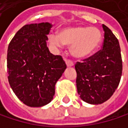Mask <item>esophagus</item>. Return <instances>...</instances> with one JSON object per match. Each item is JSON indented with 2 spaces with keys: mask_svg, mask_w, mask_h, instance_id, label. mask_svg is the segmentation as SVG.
Here are the masks:
<instances>
[{
  "mask_svg": "<svg viewBox=\"0 0 128 128\" xmlns=\"http://www.w3.org/2000/svg\"><path fill=\"white\" fill-rule=\"evenodd\" d=\"M64 61H65V63H66V64H67L68 67H72V66H74V63L70 60L64 58Z\"/></svg>",
  "mask_w": 128,
  "mask_h": 128,
  "instance_id": "esophagus-1",
  "label": "esophagus"
}]
</instances>
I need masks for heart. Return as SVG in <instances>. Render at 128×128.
<instances>
[{"instance_id":"1","label":"heart","mask_w":128,"mask_h":128,"mask_svg":"<svg viewBox=\"0 0 128 128\" xmlns=\"http://www.w3.org/2000/svg\"><path fill=\"white\" fill-rule=\"evenodd\" d=\"M51 44L70 46L72 54L76 58H86L98 48L102 40L100 29L91 27H72L60 30L58 36L52 34L49 36Z\"/></svg>"}]
</instances>
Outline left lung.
Wrapping results in <instances>:
<instances>
[{
  "mask_svg": "<svg viewBox=\"0 0 128 128\" xmlns=\"http://www.w3.org/2000/svg\"><path fill=\"white\" fill-rule=\"evenodd\" d=\"M102 49L82 62H77L76 86L81 99L90 104H101L112 96L122 74V58L118 40L102 25Z\"/></svg>",
  "mask_w": 128,
  "mask_h": 128,
  "instance_id": "8db88e82",
  "label": "left lung"
}]
</instances>
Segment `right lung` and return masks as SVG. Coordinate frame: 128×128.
<instances>
[{
	"mask_svg": "<svg viewBox=\"0 0 128 128\" xmlns=\"http://www.w3.org/2000/svg\"><path fill=\"white\" fill-rule=\"evenodd\" d=\"M52 25H26L10 42L7 68L10 86L26 105L40 107L54 98L55 84L67 66L62 56L53 55L46 46Z\"/></svg>",
	"mask_w": 128,
	"mask_h": 128,
	"instance_id": "right-lung-1",
	"label": "right lung"
}]
</instances>
